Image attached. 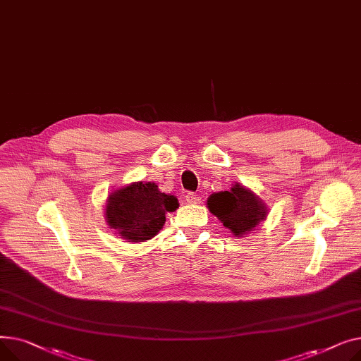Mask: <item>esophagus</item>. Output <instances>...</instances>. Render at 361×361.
Masks as SVG:
<instances>
[{
  "instance_id": "esophagus-1",
  "label": "esophagus",
  "mask_w": 361,
  "mask_h": 361,
  "mask_svg": "<svg viewBox=\"0 0 361 361\" xmlns=\"http://www.w3.org/2000/svg\"><path fill=\"white\" fill-rule=\"evenodd\" d=\"M185 198H186V202H188V204H200V202H201V198H200L198 195L192 194V192L186 194Z\"/></svg>"
}]
</instances>
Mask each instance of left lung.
I'll return each mask as SVG.
<instances>
[{
	"instance_id": "1",
	"label": "left lung",
	"mask_w": 361,
	"mask_h": 361,
	"mask_svg": "<svg viewBox=\"0 0 361 361\" xmlns=\"http://www.w3.org/2000/svg\"><path fill=\"white\" fill-rule=\"evenodd\" d=\"M207 205L235 236H245L267 217V208L261 200L239 183L230 190L211 195Z\"/></svg>"
}]
</instances>
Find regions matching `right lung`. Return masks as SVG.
I'll list each match as a JSON object with an SVG mask.
<instances>
[{
    "label": "right lung",
    "mask_w": 361,
    "mask_h": 361,
    "mask_svg": "<svg viewBox=\"0 0 361 361\" xmlns=\"http://www.w3.org/2000/svg\"><path fill=\"white\" fill-rule=\"evenodd\" d=\"M179 207L176 197L160 192L156 183L138 182L115 190L106 204V220L130 242L154 238L166 221V213Z\"/></svg>",
    "instance_id": "right-lung-1"
}]
</instances>
